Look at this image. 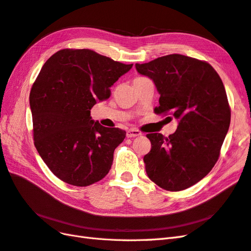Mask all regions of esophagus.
<instances>
[{
	"mask_svg": "<svg viewBox=\"0 0 251 251\" xmlns=\"http://www.w3.org/2000/svg\"><path fill=\"white\" fill-rule=\"evenodd\" d=\"M141 133L138 130H134V128H131V130L126 131V137L127 138H134V137H138L140 136Z\"/></svg>",
	"mask_w": 251,
	"mask_h": 251,
	"instance_id": "1",
	"label": "esophagus"
}]
</instances>
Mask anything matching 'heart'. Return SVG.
I'll return each instance as SVG.
<instances>
[{"label":"heart","mask_w":251,"mask_h":251,"mask_svg":"<svg viewBox=\"0 0 251 251\" xmlns=\"http://www.w3.org/2000/svg\"><path fill=\"white\" fill-rule=\"evenodd\" d=\"M142 78H144V77H136L134 80H138V79H142Z\"/></svg>","instance_id":"heart-1"}]
</instances>
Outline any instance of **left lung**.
<instances>
[{"label": "left lung", "mask_w": 251, "mask_h": 251, "mask_svg": "<svg viewBox=\"0 0 251 251\" xmlns=\"http://www.w3.org/2000/svg\"><path fill=\"white\" fill-rule=\"evenodd\" d=\"M135 66L160 94L155 113H170L179 123L169 137L147 135L151 144L143 157L147 174L166 191H183L214 168L228 132L230 108L222 79L208 63L181 54Z\"/></svg>", "instance_id": "obj_1"}]
</instances>
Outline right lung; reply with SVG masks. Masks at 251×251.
<instances>
[{
  "label": "right lung",
  "instance_id": "obj_1",
  "mask_svg": "<svg viewBox=\"0 0 251 251\" xmlns=\"http://www.w3.org/2000/svg\"><path fill=\"white\" fill-rule=\"evenodd\" d=\"M132 66L90 49L59 50L44 64L29 96L33 139L58 179L88 186L109 173L126 132L102 126L90 113Z\"/></svg>",
  "mask_w": 251,
  "mask_h": 251
}]
</instances>
